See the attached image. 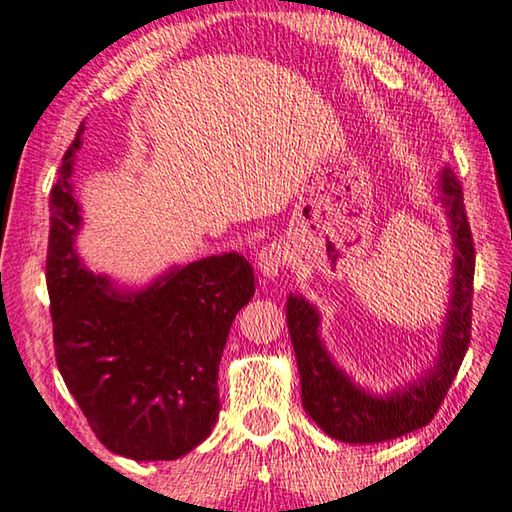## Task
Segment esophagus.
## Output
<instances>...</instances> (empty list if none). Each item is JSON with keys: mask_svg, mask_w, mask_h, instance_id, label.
Here are the masks:
<instances>
[{"mask_svg": "<svg viewBox=\"0 0 512 512\" xmlns=\"http://www.w3.org/2000/svg\"><path fill=\"white\" fill-rule=\"evenodd\" d=\"M258 267H261L263 277L267 279L279 277V272L286 267V251H283V247L277 245V242L263 247L258 251Z\"/></svg>", "mask_w": 512, "mask_h": 512, "instance_id": "obj_1", "label": "esophagus"}]
</instances>
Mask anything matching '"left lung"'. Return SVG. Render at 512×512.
I'll list each match as a JSON object with an SVG mask.
<instances>
[{
  "instance_id": "left-lung-1",
  "label": "left lung",
  "mask_w": 512,
  "mask_h": 512,
  "mask_svg": "<svg viewBox=\"0 0 512 512\" xmlns=\"http://www.w3.org/2000/svg\"><path fill=\"white\" fill-rule=\"evenodd\" d=\"M442 203L451 219L455 242V277L451 309L444 325L442 352L435 371L389 398H375L355 387L327 357L318 338V311L302 297L290 295L286 320L302 382L304 410L329 437L348 444H375L403 437L426 426L444 403V396L471 338V300H474L476 249L462 199V185L451 167L442 171Z\"/></svg>"
}]
</instances>
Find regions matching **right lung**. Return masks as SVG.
Returning <instances> with one entry per match:
<instances>
[{
	"label": "right lung",
	"instance_id": "right-lung-1",
	"mask_svg": "<svg viewBox=\"0 0 512 512\" xmlns=\"http://www.w3.org/2000/svg\"><path fill=\"white\" fill-rule=\"evenodd\" d=\"M82 130L50 192L45 272L54 357L109 451L176 460L215 426L219 361L235 313L254 297V270L233 251L180 267L132 295L86 272L73 249L80 208L70 185Z\"/></svg>",
	"mask_w": 512,
	"mask_h": 512
}]
</instances>
